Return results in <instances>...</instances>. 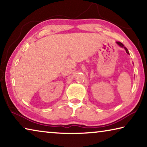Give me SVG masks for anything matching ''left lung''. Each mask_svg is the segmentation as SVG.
<instances>
[{
  "label": "left lung",
  "mask_w": 147,
  "mask_h": 147,
  "mask_svg": "<svg viewBox=\"0 0 147 147\" xmlns=\"http://www.w3.org/2000/svg\"><path fill=\"white\" fill-rule=\"evenodd\" d=\"M116 43L119 46V47H122V48H124V50H125L126 51V53H127L128 54H129V55H130V54H129V52H128V49H127V48H126L124 46V45L122 43H121V42H116Z\"/></svg>",
  "instance_id": "left-lung-1"
}]
</instances>
